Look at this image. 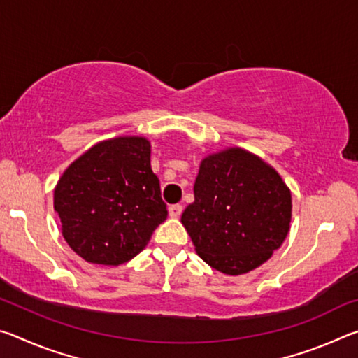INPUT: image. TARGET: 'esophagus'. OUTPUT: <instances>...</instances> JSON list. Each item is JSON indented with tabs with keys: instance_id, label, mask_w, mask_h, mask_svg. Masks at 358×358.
<instances>
[{
	"instance_id": "1",
	"label": "esophagus",
	"mask_w": 358,
	"mask_h": 358,
	"mask_svg": "<svg viewBox=\"0 0 358 358\" xmlns=\"http://www.w3.org/2000/svg\"><path fill=\"white\" fill-rule=\"evenodd\" d=\"M181 211H183V207H181V205H178V203L171 205V207H169V216H171V217H180Z\"/></svg>"
}]
</instances>
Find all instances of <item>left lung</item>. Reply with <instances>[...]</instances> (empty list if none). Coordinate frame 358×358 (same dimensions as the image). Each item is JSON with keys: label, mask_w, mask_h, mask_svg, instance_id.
Wrapping results in <instances>:
<instances>
[{"label": "left lung", "mask_w": 358, "mask_h": 358, "mask_svg": "<svg viewBox=\"0 0 358 358\" xmlns=\"http://www.w3.org/2000/svg\"><path fill=\"white\" fill-rule=\"evenodd\" d=\"M290 220L292 196L281 175L240 147L203 157L194 202L181 215L199 257L232 276L273 256L287 237Z\"/></svg>", "instance_id": "8db88e82"}]
</instances>
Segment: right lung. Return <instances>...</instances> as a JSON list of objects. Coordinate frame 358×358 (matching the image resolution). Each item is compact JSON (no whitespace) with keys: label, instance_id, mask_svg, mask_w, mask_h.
Here are the masks:
<instances>
[{"label":"right lung","instance_id":"1","mask_svg":"<svg viewBox=\"0 0 358 358\" xmlns=\"http://www.w3.org/2000/svg\"><path fill=\"white\" fill-rule=\"evenodd\" d=\"M150 157L148 138L120 136L93 145L59 177L53 208L66 243L87 262H128L166 221Z\"/></svg>","mask_w":358,"mask_h":358}]
</instances>
